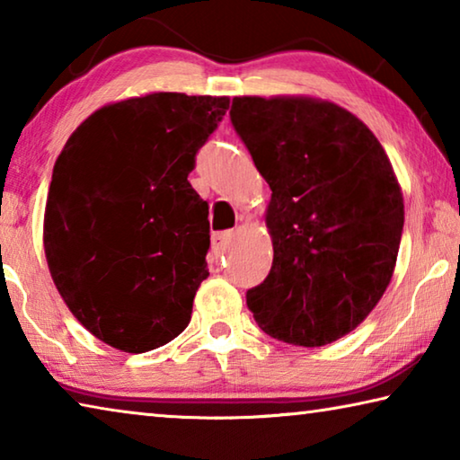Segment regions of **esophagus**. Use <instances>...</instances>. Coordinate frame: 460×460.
Here are the masks:
<instances>
[{"label": "esophagus", "mask_w": 460, "mask_h": 460, "mask_svg": "<svg viewBox=\"0 0 460 460\" xmlns=\"http://www.w3.org/2000/svg\"><path fill=\"white\" fill-rule=\"evenodd\" d=\"M233 239V233L231 231H221V233H215L213 235V253L215 258H219V255L227 249V245L231 243Z\"/></svg>", "instance_id": "esophagus-1"}]
</instances>
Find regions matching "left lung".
<instances>
[{"mask_svg": "<svg viewBox=\"0 0 460 460\" xmlns=\"http://www.w3.org/2000/svg\"><path fill=\"white\" fill-rule=\"evenodd\" d=\"M231 123L271 189L268 278L247 290L263 332L323 347L357 329L392 279L403 197L377 137L313 97H235Z\"/></svg>", "mask_w": 460, "mask_h": 460, "instance_id": "1", "label": "left lung"}]
</instances>
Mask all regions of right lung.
Segmentation results:
<instances>
[{"label": "right lung", "instance_id": "right-lung-1", "mask_svg": "<svg viewBox=\"0 0 460 460\" xmlns=\"http://www.w3.org/2000/svg\"><path fill=\"white\" fill-rule=\"evenodd\" d=\"M229 97L152 93L101 107L52 170L44 252L84 329L126 353L178 337L207 279L208 205L189 182Z\"/></svg>", "mask_w": 460, "mask_h": 460}]
</instances>
